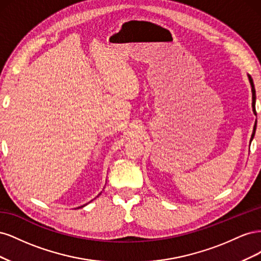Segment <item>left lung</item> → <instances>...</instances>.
Listing matches in <instances>:
<instances>
[{
  "instance_id": "left-lung-1",
  "label": "left lung",
  "mask_w": 261,
  "mask_h": 261,
  "mask_svg": "<svg viewBox=\"0 0 261 261\" xmlns=\"http://www.w3.org/2000/svg\"><path fill=\"white\" fill-rule=\"evenodd\" d=\"M248 78H249V83L251 85V92H252V110H254V113L256 114V107H255V105H256V90H255V86H254V82H252L251 76L248 75ZM255 132H256V123H255V126H254V132H252L251 139L254 138V136H255Z\"/></svg>"
}]
</instances>
